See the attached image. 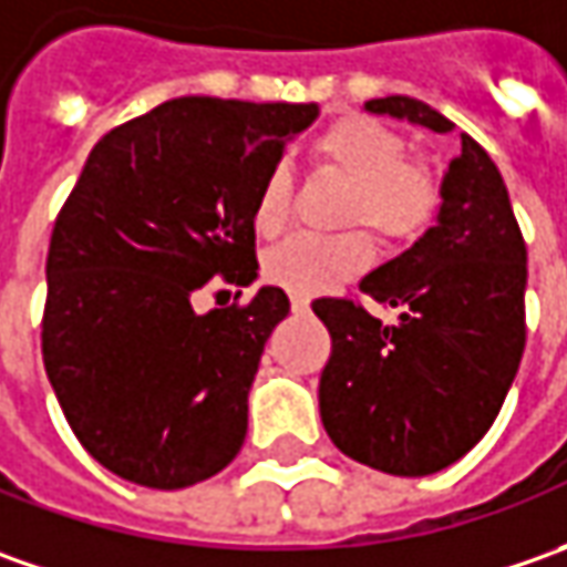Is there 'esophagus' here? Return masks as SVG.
I'll use <instances>...</instances> for the list:
<instances>
[{
	"instance_id": "34e87169",
	"label": "esophagus",
	"mask_w": 567,
	"mask_h": 567,
	"mask_svg": "<svg viewBox=\"0 0 567 567\" xmlns=\"http://www.w3.org/2000/svg\"><path fill=\"white\" fill-rule=\"evenodd\" d=\"M291 310H295V313H307V310H310V301L301 298V295H295V298H291Z\"/></svg>"
}]
</instances>
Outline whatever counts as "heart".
<instances>
[{
	"label": "heart",
	"mask_w": 567,
	"mask_h": 567,
	"mask_svg": "<svg viewBox=\"0 0 567 567\" xmlns=\"http://www.w3.org/2000/svg\"><path fill=\"white\" fill-rule=\"evenodd\" d=\"M404 141L392 127L367 115H348L313 141L317 166L348 182L342 223L373 225L382 238L408 245L440 213L436 175L417 159H404ZM291 216V178L285 168L266 172L250 204V225L260 238L282 235ZM373 260V238L348 231L339 238H288L264 257L266 282L288 295H322L361 276Z\"/></svg>",
	"instance_id": "heart-1"
}]
</instances>
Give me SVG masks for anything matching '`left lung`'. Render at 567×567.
Returning <instances> with one entry per match:
<instances>
[{"label": "left lung", "instance_id": "8db88e82", "mask_svg": "<svg viewBox=\"0 0 567 567\" xmlns=\"http://www.w3.org/2000/svg\"><path fill=\"white\" fill-rule=\"evenodd\" d=\"M373 115L449 134L455 125L411 96L363 103ZM436 225L361 291L399 310L385 326L361 303L320 298L332 336L320 417L348 458L395 477H426L464 458L493 426L524 354L527 247L489 153L461 134L442 175Z\"/></svg>", "mask_w": 567, "mask_h": 567}]
</instances>
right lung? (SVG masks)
<instances>
[{"label":"right lung","mask_w":567,"mask_h":567,"mask_svg":"<svg viewBox=\"0 0 567 567\" xmlns=\"http://www.w3.org/2000/svg\"><path fill=\"white\" fill-rule=\"evenodd\" d=\"M317 103L168 100L112 127L52 228L43 363L74 436L150 489L219 474L247 436V392L288 317L282 288L200 313L209 279H257L254 194Z\"/></svg>","instance_id":"add662e5"}]
</instances>
